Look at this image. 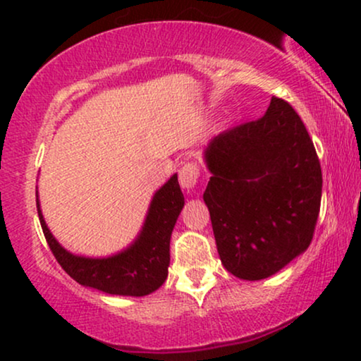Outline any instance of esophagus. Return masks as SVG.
Returning a JSON list of instances; mask_svg holds the SVG:
<instances>
[{"mask_svg":"<svg viewBox=\"0 0 361 361\" xmlns=\"http://www.w3.org/2000/svg\"><path fill=\"white\" fill-rule=\"evenodd\" d=\"M199 179V166L194 162H185L179 171V184L182 189L192 190L197 184Z\"/></svg>","mask_w":361,"mask_h":361,"instance_id":"34e87169","label":"esophagus"}]
</instances>
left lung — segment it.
Wrapping results in <instances>:
<instances>
[{
  "label": "left lung",
  "mask_w": 361,
  "mask_h": 361,
  "mask_svg": "<svg viewBox=\"0 0 361 361\" xmlns=\"http://www.w3.org/2000/svg\"><path fill=\"white\" fill-rule=\"evenodd\" d=\"M219 255L232 275L262 280L310 245L322 200V167L300 116L272 97L260 119L224 130L204 151Z\"/></svg>",
  "instance_id": "8db88e82"
}]
</instances>
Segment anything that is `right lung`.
I'll return each mask as SVG.
<instances>
[{"label": "right lung", "instance_id": "obj_1", "mask_svg": "<svg viewBox=\"0 0 361 361\" xmlns=\"http://www.w3.org/2000/svg\"><path fill=\"white\" fill-rule=\"evenodd\" d=\"M36 205L41 228L51 252L64 272L78 283L111 295L144 297L156 292L166 282L171 262V235L184 207V194L177 174L154 194L137 238L119 254L102 259L74 255L61 247L46 226L37 199Z\"/></svg>", "mask_w": 361, "mask_h": 361}]
</instances>
